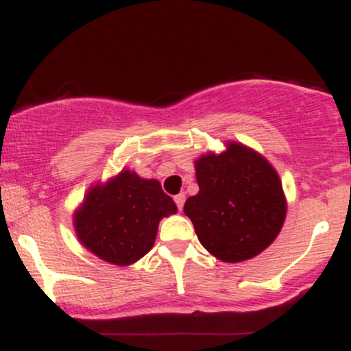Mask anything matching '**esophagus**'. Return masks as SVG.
<instances>
[{"instance_id":"esophagus-1","label":"esophagus","mask_w":351,"mask_h":351,"mask_svg":"<svg viewBox=\"0 0 351 351\" xmlns=\"http://www.w3.org/2000/svg\"><path fill=\"white\" fill-rule=\"evenodd\" d=\"M184 195H176L175 196V203H176V206H178V209L181 211V209H183V204H184Z\"/></svg>"}]
</instances>
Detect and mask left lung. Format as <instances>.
Here are the masks:
<instances>
[{
	"label": "left lung",
	"instance_id": "1",
	"mask_svg": "<svg viewBox=\"0 0 351 351\" xmlns=\"http://www.w3.org/2000/svg\"><path fill=\"white\" fill-rule=\"evenodd\" d=\"M198 195L184 203L199 243L223 263H243L274 243L287 215L282 181L261 153L239 142L195 160Z\"/></svg>",
	"mask_w": 351,
	"mask_h": 351
}]
</instances>
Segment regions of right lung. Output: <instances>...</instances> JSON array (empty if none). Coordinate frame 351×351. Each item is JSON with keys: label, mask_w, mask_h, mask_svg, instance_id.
Returning a JSON list of instances; mask_svg holds the SVG:
<instances>
[{"label": "right lung", "mask_w": 351, "mask_h": 351, "mask_svg": "<svg viewBox=\"0 0 351 351\" xmlns=\"http://www.w3.org/2000/svg\"><path fill=\"white\" fill-rule=\"evenodd\" d=\"M178 211L158 180L123 168L106 183L92 184L74 213L80 244L115 265L135 264L153 247L163 217Z\"/></svg>", "instance_id": "1"}]
</instances>
